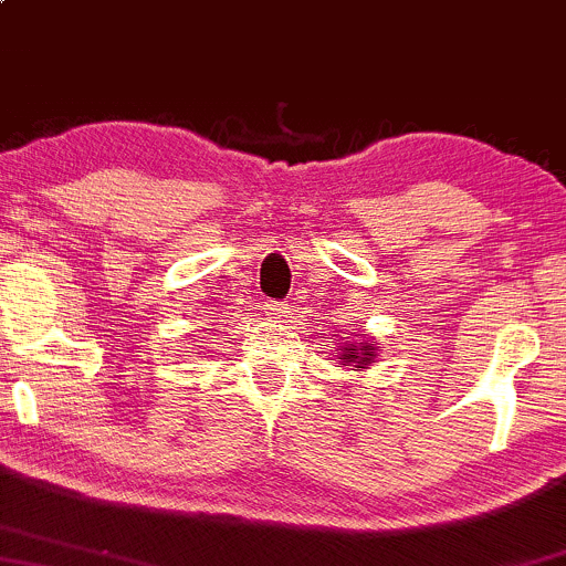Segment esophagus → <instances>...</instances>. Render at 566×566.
<instances>
[{
	"instance_id": "34e87169",
	"label": "esophagus",
	"mask_w": 566,
	"mask_h": 566,
	"mask_svg": "<svg viewBox=\"0 0 566 566\" xmlns=\"http://www.w3.org/2000/svg\"><path fill=\"white\" fill-rule=\"evenodd\" d=\"M285 310H289V307H285L283 302H264V313L270 315V318H281Z\"/></svg>"
}]
</instances>
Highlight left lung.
<instances>
[{
    "instance_id": "obj_1",
    "label": "left lung",
    "mask_w": 566,
    "mask_h": 566,
    "mask_svg": "<svg viewBox=\"0 0 566 566\" xmlns=\"http://www.w3.org/2000/svg\"><path fill=\"white\" fill-rule=\"evenodd\" d=\"M356 337V334H354ZM337 358H343L345 367H356V369H367L373 367L375 356H378V345L369 343L367 337H358V343H354V339H345V343H337Z\"/></svg>"
}]
</instances>
